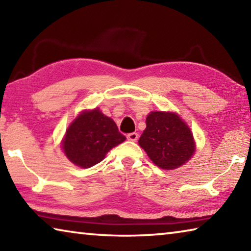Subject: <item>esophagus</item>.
I'll use <instances>...</instances> for the list:
<instances>
[{"instance_id":"esophagus-1","label":"esophagus","mask_w":251,"mask_h":251,"mask_svg":"<svg viewBox=\"0 0 251 251\" xmlns=\"http://www.w3.org/2000/svg\"><path fill=\"white\" fill-rule=\"evenodd\" d=\"M127 139L130 142H136L138 139V134L137 133H130L127 135Z\"/></svg>"}]
</instances>
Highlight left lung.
Instances as JSON below:
<instances>
[{"label":"left lung","instance_id":"left-lung-1","mask_svg":"<svg viewBox=\"0 0 251 251\" xmlns=\"http://www.w3.org/2000/svg\"><path fill=\"white\" fill-rule=\"evenodd\" d=\"M151 160L171 171L187 163L195 152L193 133L179 115L172 112H151L138 141Z\"/></svg>","mask_w":251,"mask_h":251}]
</instances>
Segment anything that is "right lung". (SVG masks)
Instances as JSON below:
<instances>
[{
    "instance_id": "add662e5",
    "label": "right lung",
    "mask_w": 251,
    "mask_h": 251,
    "mask_svg": "<svg viewBox=\"0 0 251 251\" xmlns=\"http://www.w3.org/2000/svg\"><path fill=\"white\" fill-rule=\"evenodd\" d=\"M125 139L115 122L95 108L84 110L72 122L63 138L62 148L76 166L90 168Z\"/></svg>"
}]
</instances>
